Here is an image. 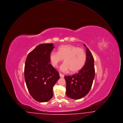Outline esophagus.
<instances>
[{"label":"esophagus","instance_id":"esophagus-1","mask_svg":"<svg viewBox=\"0 0 123 123\" xmlns=\"http://www.w3.org/2000/svg\"><path fill=\"white\" fill-rule=\"evenodd\" d=\"M59 76H60V77H64V76L63 74H62L59 73Z\"/></svg>","mask_w":123,"mask_h":123}]
</instances>
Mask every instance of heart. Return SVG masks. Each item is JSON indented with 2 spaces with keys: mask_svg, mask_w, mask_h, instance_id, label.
<instances>
[{
  "mask_svg": "<svg viewBox=\"0 0 123 123\" xmlns=\"http://www.w3.org/2000/svg\"><path fill=\"white\" fill-rule=\"evenodd\" d=\"M49 59L54 67H58L59 64L64 59V63L60 67V70L64 72L70 70L72 72H76L84 66L87 56L82 48L72 45H64L59 47L58 53H50Z\"/></svg>",
  "mask_w": 123,
  "mask_h": 123,
  "instance_id": "obj_1",
  "label": "heart"
}]
</instances>
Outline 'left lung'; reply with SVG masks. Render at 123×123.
<instances>
[{
    "label": "left lung",
    "mask_w": 123,
    "mask_h": 123,
    "mask_svg": "<svg viewBox=\"0 0 123 123\" xmlns=\"http://www.w3.org/2000/svg\"><path fill=\"white\" fill-rule=\"evenodd\" d=\"M84 46H86L84 44ZM86 63L78 72L72 76H65L66 95L72 99H79L88 94L94 78L95 69L93 56L88 47Z\"/></svg>",
    "instance_id": "left-lung-1"
}]
</instances>
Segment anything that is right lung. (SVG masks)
I'll return each mask as SVG.
<instances>
[{
  "mask_svg": "<svg viewBox=\"0 0 123 123\" xmlns=\"http://www.w3.org/2000/svg\"><path fill=\"white\" fill-rule=\"evenodd\" d=\"M52 43L40 44L29 53L25 63L24 77L29 93L35 100L44 102L53 96L54 85L60 78L50 63Z\"/></svg>",
  "mask_w": 123,
  "mask_h": 123,
  "instance_id": "obj_1",
  "label": "right lung"
}]
</instances>
